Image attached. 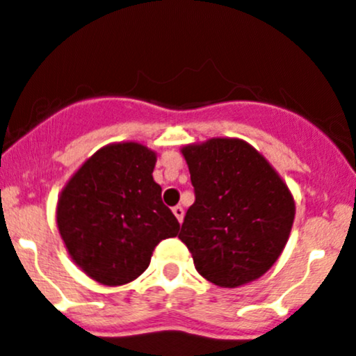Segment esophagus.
<instances>
[{
    "label": "esophagus",
    "mask_w": 356,
    "mask_h": 356,
    "mask_svg": "<svg viewBox=\"0 0 356 356\" xmlns=\"http://www.w3.org/2000/svg\"><path fill=\"white\" fill-rule=\"evenodd\" d=\"M172 212L175 214V218H177L179 223H182V219H184V209H182L181 205H175V207L172 209Z\"/></svg>",
    "instance_id": "obj_1"
}]
</instances>
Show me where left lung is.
Wrapping results in <instances>:
<instances>
[{"mask_svg":"<svg viewBox=\"0 0 356 356\" xmlns=\"http://www.w3.org/2000/svg\"><path fill=\"white\" fill-rule=\"evenodd\" d=\"M195 204L179 238L202 277L237 288L261 277L283 253L295 219L286 182L251 144L209 138L181 149Z\"/></svg>","mask_w":356,"mask_h":356,"instance_id":"8db88e82","label":"left lung"}]
</instances>
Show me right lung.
<instances>
[{
    "label": "right lung",
    "mask_w": 356,
    "mask_h": 356,
    "mask_svg": "<svg viewBox=\"0 0 356 356\" xmlns=\"http://www.w3.org/2000/svg\"><path fill=\"white\" fill-rule=\"evenodd\" d=\"M154 165L152 149L114 142L86 159L59 195V235L73 264L96 283H131L149 267L156 245L179 234L152 179Z\"/></svg>",
    "instance_id": "add662e5"
}]
</instances>
